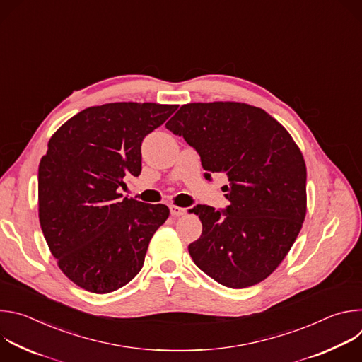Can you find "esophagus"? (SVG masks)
I'll return each mask as SVG.
<instances>
[{"label": "esophagus", "instance_id": "1", "mask_svg": "<svg viewBox=\"0 0 362 362\" xmlns=\"http://www.w3.org/2000/svg\"><path fill=\"white\" fill-rule=\"evenodd\" d=\"M170 214H172V216H183L186 214V209L180 208V206L172 204L170 206Z\"/></svg>", "mask_w": 362, "mask_h": 362}]
</instances>
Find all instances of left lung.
I'll use <instances>...</instances> for the list:
<instances>
[{"label": "left lung", "mask_w": 362, "mask_h": 362, "mask_svg": "<svg viewBox=\"0 0 362 362\" xmlns=\"http://www.w3.org/2000/svg\"><path fill=\"white\" fill-rule=\"evenodd\" d=\"M200 156L204 177L225 173L229 204H196L202 235L193 262L223 286L268 278L292 247L306 214V168L291 134L265 110L245 103H190L166 123Z\"/></svg>", "instance_id": "8db88e82"}]
</instances>
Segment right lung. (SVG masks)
<instances>
[{"label":"right lung","mask_w":362,"mask_h":362,"mask_svg":"<svg viewBox=\"0 0 362 362\" xmlns=\"http://www.w3.org/2000/svg\"><path fill=\"white\" fill-rule=\"evenodd\" d=\"M177 106L110 103L66 122L38 168V216L60 269L80 288L109 293L141 269L148 242L169 218L165 204L117 193L141 172V141Z\"/></svg>","instance_id":"1"}]
</instances>
